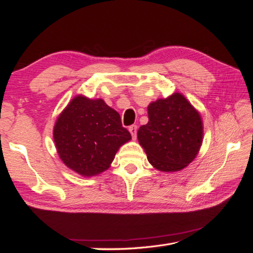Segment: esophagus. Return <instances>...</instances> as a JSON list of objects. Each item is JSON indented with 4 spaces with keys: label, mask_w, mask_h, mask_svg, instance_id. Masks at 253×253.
<instances>
[{
    "label": "esophagus",
    "mask_w": 253,
    "mask_h": 253,
    "mask_svg": "<svg viewBox=\"0 0 253 253\" xmlns=\"http://www.w3.org/2000/svg\"><path fill=\"white\" fill-rule=\"evenodd\" d=\"M129 132L131 133L132 138L135 139L136 136H137V126H136V125H131V126L129 127Z\"/></svg>",
    "instance_id": "34e87169"
}]
</instances>
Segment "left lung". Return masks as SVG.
Listing matches in <instances>:
<instances>
[{"label":"left lung","instance_id":"obj_1","mask_svg":"<svg viewBox=\"0 0 253 253\" xmlns=\"http://www.w3.org/2000/svg\"><path fill=\"white\" fill-rule=\"evenodd\" d=\"M149 122L138 141L153 168L165 173L185 169L196 159L203 139L202 118L185 95L175 92L148 105Z\"/></svg>","mask_w":253,"mask_h":253}]
</instances>
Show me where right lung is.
Masks as SVG:
<instances>
[{"mask_svg": "<svg viewBox=\"0 0 253 253\" xmlns=\"http://www.w3.org/2000/svg\"><path fill=\"white\" fill-rule=\"evenodd\" d=\"M53 138L58 157L68 169L92 177L110 168L118 149L131 135L104 100L78 94L58 115Z\"/></svg>", "mask_w": 253, "mask_h": 253, "instance_id": "add662e5", "label": "right lung"}]
</instances>
